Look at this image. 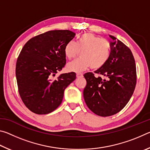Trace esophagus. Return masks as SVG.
Returning <instances> with one entry per match:
<instances>
[{
	"instance_id": "obj_1",
	"label": "esophagus",
	"mask_w": 150,
	"mask_h": 150,
	"mask_svg": "<svg viewBox=\"0 0 150 150\" xmlns=\"http://www.w3.org/2000/svg\"><path fill=\"white\" fill-rule=\"evenodd\" d=\"M76 76H77V78H81V77H83V74H82V73H77V75H76Z\"/></svg>"
}]
</instances>
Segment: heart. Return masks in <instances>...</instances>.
<instances>
[{"label":"heart","mask_w":150,"mask_h":150,"mask_svg":"<svg viewBox=\"0 0 150 150\" xmlns=\"http://www.w3.org/2000/svg\"><path fill=\"white\" fill-rule=\"evenodd\" d=\"M111 44L107 40L100 38L91 33H85L77 38L76 43L69 40L65 44L66 57L72 59L81 54V57L69 63L67 69L69 71L79 73L91 67L100 69L106 64L111 55Z\"/></svg>","instance_id":"obj_1"}]
</instances>
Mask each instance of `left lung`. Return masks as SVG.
Listing matches in <instances>:
<instances>
[{
	"mask_svg": "<svg viewBox=\"0 0 150 150\" xmlns=\"http://www.w3.org/2000/svg\"><path fill=\"white\" fill-rule=\"evenodd\" d=\"M110 57L95 73H85L87 85L83 91L86 105L100 116L115 115L123 109L132 96L136 85V67L132 53L128 47L110 35ZM101 76L107 77L103 80Z\"/></svg>",
	"mask_w": 150,
	"mask_h": 150,
	"instance_id": "left-lung-1",
	"label": "left lung"
}]
</instances>
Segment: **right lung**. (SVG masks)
<instances>
[{
    "label": "right lung",
    "instance_id": "obj_1",
    "mask_svg": "<svg viewBox=\"0 0 150 150\" xmlns=\"http://www.w3.org/2000/svg\"><path fill=\"white\" fill-rule=\"evenodd\" d=\"M75 34L70 30H51L36 35L24 45L17 59L16 77L25 106L37 115L55 110L62 102L64 91L76 79L74 72L54 79L66 63L64 48Z\"/></svg>",
    "mask_w": 150,
    "mask_h": 150
}]
</instances>
